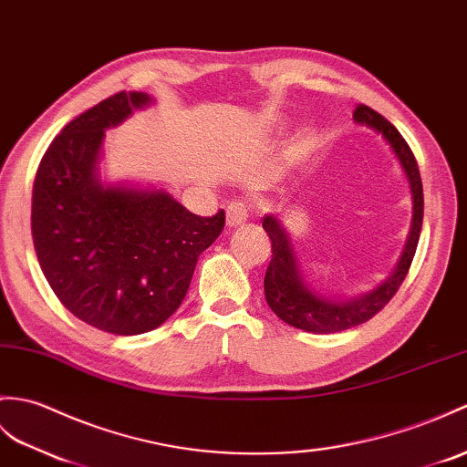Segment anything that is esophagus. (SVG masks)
<instances>
[{
	"mask_svg": "<svg viewBox=\"0 0 467 467\" xmlns=\"http://www.w3.org/2000/svg\"><path fill=\"white\" fill-rule=\"evenodd\" d=\"M248 221V209L244 202L233 201L229 207H226V226L234 229V226H241Z\"/></svg>",
	"mask_w": 467,
	"mask_h": 467,
	"instance_id": "esophagus-1",
	"label": "esophagus"
}]
</instances>
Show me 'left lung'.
<instances>
[{
  "label": "left lung",
  "instance_id": "obj_1",
  "mask_svg": "<svg viewBox=\"0 0 467 467\" xmlns=\"http://www.w3.org/2000/svg\"><path fill=\"white\" fill-rule=\"evenodd\" d=\"M354 121L356 125H364L380 133L396 155L410 184L411 224L404 251L384 283L370 292H364V295L346 298L322 295V292L314 288L306 280L305 273H302V265L283 221L276 214L263 216V229L270 236V243H273V258H270L265 275V296L268 306L273 308L280 320L290 324V327L314 334H334L354 328L358 324L370 320L376 312H380L388 305L400 285L404 283L411 260H414L421 221H424V191H421L418 162L404 137L380 113H376L366 105L356 107Z\"/></svg>",
  "mask_w": 467,
  "mask_h": 467
}]
</instances>
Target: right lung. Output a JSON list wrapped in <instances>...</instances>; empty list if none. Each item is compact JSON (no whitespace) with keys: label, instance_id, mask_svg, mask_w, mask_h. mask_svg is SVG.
Listing matches in <instances>:
<instances>
[{"label":"right lung","instance_id":"1","mask_svg":"<svg viewBox=\"0 0 467 467\" xmlns=\"http://www.w3.org/2000/svg\"><path fill=\"white\" fill-rule=\"evenodd\" d=\"M155 99L121 91L75 117L43 155L31 234L51 290L73 317L109 334L161 327L187 295L224 213L197 216L165 189L101 179L105 131Z\"/></svg>","mask_w":467,"mask_h":467}]
</instances>
